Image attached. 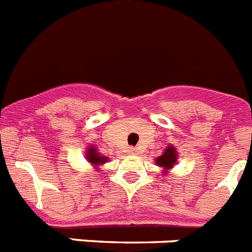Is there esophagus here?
Returning <instances> with one entry per match:
<instances>
[{"label":"esophagus","mask_w":252,"mask_h":252,"mask_svg":"<svg viewBox=\"0 0 252 252\" xmlns=\"http://www.w3.org/2000/svg\"><path fill=\"white\" fill-rule=\"evenodd\" d=\"M127 151H128V154H132V155H137V154H139V151H137L136 149H133V148H130Z\"/></svg>","instance_id":"esophagus-1"}]
</instances>
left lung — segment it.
<instances>
[{"label":"left lung","mask_w":252,"mask_h":252,"mask_svg":"<svg viewBox=\"0 0 252 252\" xmlns=\"http://www.w3.org/2000/svg\"><path fill=\"white\" fill-rule=\"evenodd\" d=\"M178 157H177V150H175L174 146H168L165 149V151L162 153V155H160L159 158L155 159L158 166H161L164 169V174H165L168 169H171L174 166V164L177 162Z\"/></svg>","instance_id":"obj_1"}]
</instances>
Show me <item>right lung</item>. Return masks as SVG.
Returning a JSON list of instances; mask_svg holds the SVG:
<instances>
[{
	"label": "right lung",
	"mask_w": 252,
	"mask_h": 252,
	"mask_svg": "<svg viewBox=\"0 0 252 252\" xmlns=\"http://www.w3.org/2000/svg\"><path fill=\"white\" fill-rule=\"evenodd\" d=\"M87 160L92 164V165L94 166H98V165H102V164H104V162H107V159L108 158L107 157H102V155H99L98 151H97V149L94 148V146L91 145L90 148L87 149Z\"/></svg>",
	"instance_id": "obj_1"
}]
</instances>
